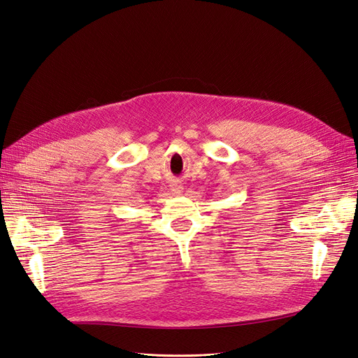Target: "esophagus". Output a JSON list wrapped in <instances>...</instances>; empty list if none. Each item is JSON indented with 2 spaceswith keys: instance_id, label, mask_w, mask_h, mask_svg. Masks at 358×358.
Returning a JSON list of instances; mask_svg holds the SVG:
<instances>
[{
  "instance_id": "esophagus-1",
  "label": "esophagus",
  "mask_w": 358,
  "mask_h": 358,
  "mask_svg": "<svg viewBox=\"0 0 358 358\" xmlns=\"http://www.w3.org/2000/svg\"><path fill=\"white\" fill-rule=\"evenodd\" d=\"M172 192H174V193H181V186H174V189H172Z\"/></svg>"
}]
</instances>
